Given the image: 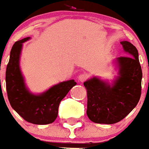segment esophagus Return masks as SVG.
<instances>
[{"label":"esophagus","mask_w":149,"mask_h":149,"mask_svg":"<svg viewBox=\"0 0 149 149\" xmlns=\"http://www.w3.org/2000/svg\"><path fill=\"white\" fill-rule=\"evenodd\" d=\"M87 78H88V76H87L86 74H79V75L78 76V79H79V81H80V82L83 83V82H85V81L87 79Z\"/></svg>","instance_id":"esophagus-1"}]
</instances>
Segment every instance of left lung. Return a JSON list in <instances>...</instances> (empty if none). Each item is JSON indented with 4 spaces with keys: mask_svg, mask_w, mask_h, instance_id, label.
<instances>
[{
    "mask_svg": "<svg viewBox=\"0 0 149 149\" xmlns=\"http://www.w3.org/2000/svg\"><path fill=\"white\" fill-rule=\"evenodd\" d=\"M120 43L129 56L117 58L120 76L113 84L111 86L95 77L83 83L87 95L86 114L94 123H118L133 110L140 99L142 70L138 50L127 41Z\"/></svg>",
    "mask_w": 149,
    "mask_h": 149,
    "instance_id": "obj_1",
    "label": "left lung"
}]
</instances>
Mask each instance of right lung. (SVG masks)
<instances>
[{"label": "right lung", "mask_w": 149, "mask_h": 149, "mask_svg": "<svg viewBox=\"0 0 149 149\" xmlns=\"http://www.w3.org/2000/svg\"><path fill=\"white\" fill-rule=\"evenodd\" d=\"M29 38L16 42L11 49L5 73L8 99L11 107L26 121L33 124H49L56 120L60 102L76 83L73 79L60 83L39 95L29 93L19 66L22 43Z\"/></svg>", "instance_id": "obj_1"}]
</instances>
